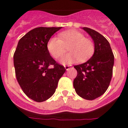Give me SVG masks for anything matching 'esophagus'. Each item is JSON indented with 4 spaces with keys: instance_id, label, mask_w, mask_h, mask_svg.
Instances as JSON below:
<instances>
[{
    "instance_id": "obj_1",
    "label": "esophagus",
    "mask_w": 128,
    "mask_h": 128,
    "mask_svg": "<svg viewBox=\"0 0 128 128\" xmlns=\"http://www.w3.org/2000/svg\"><path fill=\"white\" fill-rule=\"evenodd\" d=\"M64 68H66V70H68V69H70L71 68V65H66V66H64Z\"/></svg>"
}]
</instances>
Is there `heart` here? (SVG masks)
Instances as JSON below:
<instances>
[{
	"instance_id": "heart-1",
	"label": "heart",
	"mask_w": 128,
	"mask_h": 128,
	"mask_svg": "<svg viewBox=\"0 0 128 128\" xmlns=\"http://www.w3.org/2000/svg\"><path fill=\"white\" fill-rule=\"evenodd\" d=\"M60 38L53 37L47 43V49L54 58L64 55L66 48L68 53L61 59L62 64H70L78 60L84 62L94 54L95 46L93 41L86 38L84 34L75 30H69L60 34Z\"/></svg>"
}]
</instances>
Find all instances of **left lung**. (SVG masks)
Here are the masks:
<instances>
[{
  "label": "left lung",
  "mask_w": 128,
  "mask_h": 128,
  "mask_svg": "<svg viewBox=\"0 0 128 128\" xmlns=\"http://www.w3.org/2000/svg\"><path fill=\"white\" fill-rule=\"evenodd\" d=\"M83 29L94 40L95 49L88 61L74 66L78 75L73 81V86L79 96L93 100L104 94L110 85L114 57L105 37L93 29Z\"/></svg>",
  "instance_id": "1"
}]
</instances>
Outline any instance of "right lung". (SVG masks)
Instances as JSON below:
<instances>
[{
  "mask_svg": "<svg viewBox=\"0 0 128 128\" xmlns=\"http://www.w3.org/2000/svg\"><path fill=\"white\" fill-rule=\"evenodd\" d=\"M62 27H38L25 34L14 54L16 77L29 98L42 102L52 96L66 69L50 56L47 43Z\"/></svg>",
  "mask_w": 128,
  "mask_h": 128,
  "instance_id": "add662e5",
  "label": "right lung"
}]
</instances>
